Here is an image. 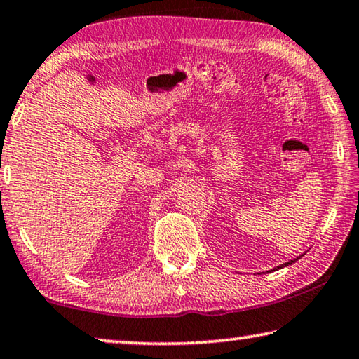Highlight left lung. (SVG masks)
I'll return each instance as SVG.
<instances>
[{"instance_id": "8db88e82", "label": "left lung", "mask_w": 359, "mask_h": 359, "mask_svg": "<svg viewBox=\"0 0 359 359\" xmlns=\"http://www.w3.org/2000/svg\"><path fill=\"white\" fill-rule=\"evenodd\" d=\"M304 255H301L299 257H296V259H292V261H290V262H285V264H281V266H278V267H275L273 270H278V269H283V267H286V266H291V264H294L297 259H301Z\"/></svg>"}]
</instances>
